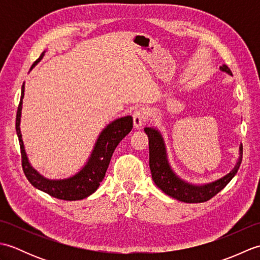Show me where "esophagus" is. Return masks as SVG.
Masks as SVG:
<instances>
[{"label":"esophagus","mask_w":260,"mask_h":260,"mask_svg":"<svg viewBox=\"0 0 260 260\" xmlns=\"http://www.w3.org/2000/svg\"><path fill=\"white\" fill-rule=\"evenodd\" d=\"M146 117L147 116L144 109H135L133 113V121L135 128H140V127L145 123Z\"/></svg>","instance_id":"esophagus-1"}]
</instances>
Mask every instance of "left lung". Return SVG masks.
Returning a JSON list of instances; mask_svg holds the SVG:
<instances>
[{
  "label": "left lung",
  "mask_w": 260,
  "mask_h": 260,
  "mask_svg": "<svg viewBox=\"0 0 260 260\" xmlns=\"http://www.w3.org/2000/svg\"><path fill=\"white\" fill-rule=\"evenodd\" d=\"M220 70L233 76V73L227 64H222ZM145 133L148 137V148H150V169L152 179L165 194L172 197L176 200L185 203H201L213 198L221 191L237 174L242 161V145L239 147V158L235 168L219 180L210 183L197 185L182 180L174 173L168 159L167 148L159 131L153 127H145Z\"/></svg>",
  "instance_id": "obj_1"
}]
</instances>
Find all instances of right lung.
Listing matches in <instances>:
<instances>
[{
  "label": "right lung",
  "mask_w": 260,
  "mask_h": 260,
  "mask_svg": "<svg viewBox=\"0 0 260 260\" xmlns=\"http://www.w3.org/2000/svg\"><path fill=\"white\" fill-rule=\"evenodd\" d=\"M45 52H42L37 61L32 64L31 69L43 58ZM23 97L24 84L22 85L21 89V99L18 107V113H16L15 129L20 142L22 168H23V172L26 179L37 189L48 193L49 196L53 198L60 199V200H82V199L92 194L98 189V186L101 185V182L103 181L105 174H106L110 158H112L116 146L133 128V117L132 116H125V117L117 118L105 127L98 136L87 163L78 173L67 179L49 180L32 168L24 150V144L23 141H22V134L20 129Z\"/></svg>",
  "instance_id": "1"
}]
</instances>
